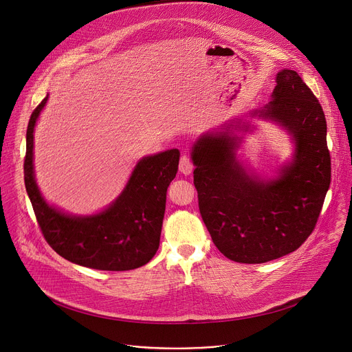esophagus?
<instances>
[{
    "label": "esophagus",
    "mask_w": 352,
    "mask_h": 352,
    "mask_svg": "<svg viewBox=\"0 0 352 352\" xmlns=\"http://www.w3.org/2000/svg\"><path fill=\"white\" fill-rule=\"evenodd\" d=\"M179 171L184 174V175H189L192 174L193 171V164L190 162V159L188 156H182L181 160H179Z\"/></svg>",
    "instance_id": "esophagus-1"
}]
</instances>
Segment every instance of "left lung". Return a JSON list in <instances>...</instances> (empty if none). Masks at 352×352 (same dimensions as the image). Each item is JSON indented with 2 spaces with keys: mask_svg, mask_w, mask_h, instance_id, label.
<instances>
[{
  "mask_svg": "<svg viewBox=\"0 0 352 352\" xmlns=\"http://www.w3.org/2000/svg\"><path fill=\"white\" fill-rule=\"evenodd\" d=\"M273 100L252 116L284 126L295 143L277 178L250 177L236 162L239 139L208 132L192 147L199 210L220 252L239 263L285 256L315 230L331 178L327 125L314 91L295 71L277 74Z\"/></svg>",
  "mask_w": 352,
  "mask_h": 352,
  "instance_id": "1",
  "label": "left lung"
}]
</instances>
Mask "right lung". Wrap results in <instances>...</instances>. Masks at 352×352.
Returning a JSON list of instances; mask_svg holds the SVG:
<instances>
[{
	"mask_svg": "<svg viewBox=\"0 0 352 352\" xmlns=\"http://www.w3.org/2000/svg\"><path fill=\"white\" fill-rule=\"evenodd\" d=\"M47 98L30 116L23 163L26 192L43 236L60 256L85 267L125 272L146 265L160 245L167 188L178 171L179 152L171 148L143 157L104 212L86 217L65 214L45 202L33 171V132Z\"/></svg>",
	"mask_w": 352,
	"mask_h": 352,
	"instance_id": "obj_1",
	"label": "right lung"
}]
</instances>
